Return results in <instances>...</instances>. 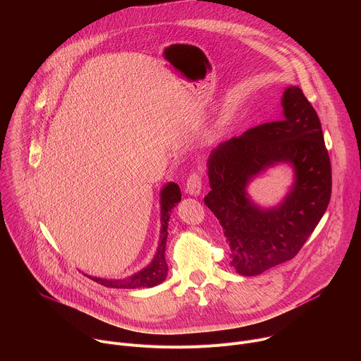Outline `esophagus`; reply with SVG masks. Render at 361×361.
Returning a JSON list of instances; mask_svg holds the SVG:
<instances>
[{"label": "esophagus", "instance_id": "1", "mask_svg": "<svg viewBox=\"0 0 361 361\" xmlns=\"http://www.w3.org/2000/svg\"><path fill=\"white\" fill-rule=\"evenodd\" d=\"M202 188V177L200 173L192 171L188 178H187V184H185V191L190 195H200Z\"/></svg>", "mask_w": 361, "mask_h": 361}]
</instances>
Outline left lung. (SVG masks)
Segmentation results:
<instances>
[{"label": "left lung", "mask_w": 361, "mask_h": 361, "mask_svg": "<svg viewBox=\"0 0 361 361\" xmlns=\"http://www.w3.org/2000/svg\"><path fill=\"white\" fill-rule=\"evenodd\" d=\"M284 116L221 143L209 156L211 191L204 202L218 218L231 247V264L257 276L294 259L324 216L332 192V167L317 111L300 87L283 95ZM290 162L296 183L286 201L260 210L247 183L266 166Z\"/></svg>", "instance_id": "left-lung-1"}]
</instances>
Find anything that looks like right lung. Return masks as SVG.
<instances>
[{
    "label": "right lung",
    "instance_id": "add662e5",
    "mask_svg": "<svg viewBox=\"0 0 361 361\" xmlns=\"http://www.w3.org/2000/svg\"><path fill=\"white\" fill-rule=\"evenodd\" d=\"M181 201V191L176 183L167 184L161 190V232H160V243L157 247V253L153 262L143 269L142 271L136 273L132 277L122 279V280H104L97 277H90L92 281L108 287V288H146L154 287L163 283L167 277V263L164 257L166 250V240H167V222L170 219L171 209Z\"/></svg>",
    "mask_w": 361,
    "mask_h": 361
}]
</instances>
